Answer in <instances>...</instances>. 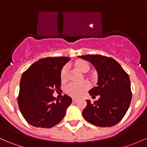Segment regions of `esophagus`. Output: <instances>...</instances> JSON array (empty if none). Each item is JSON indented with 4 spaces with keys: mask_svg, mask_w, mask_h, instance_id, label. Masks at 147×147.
<instances>
[{
    "mask_svg": "<svg viewBox=\"0 0 147 147\" xmlns=\"http://www.w3.org/2000/svg\"><path fill=\"white\" fill-rule=\"evenodd\" d=\"M72 102H73L74 103H75V102H78V99H76V98H72Z\"/></svg>",
    "mask_w": 147,
    "mask_h": 147,
    "instance_id": "obj_1",
    "label": "esophagus"
}]
</instances>
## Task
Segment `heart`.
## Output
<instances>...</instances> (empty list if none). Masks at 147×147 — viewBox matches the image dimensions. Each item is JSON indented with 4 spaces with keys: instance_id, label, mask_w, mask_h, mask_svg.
Returning a JSON list of instances; mask_svg holds the SVG:
<instances>
[{
    "instance_id": "1",
    "label": "heart",
    "mask_w": 147,
    "mask_h": 147,
    "mask_svg": "<svg viewBox=\"0 0 147 147\" xmlns=\"http://www.w3.org/2000/svg\"><path fill=\"white\" fill-rule=\"evenodd\" d=\"M77 68L81 71L82 72H86L90 69V66L86 62L79 61L77 62L76 64ZM67 72V67L65 66L62 69L61 73H60V78L62 80H65L66 79ZM90 84L87 81H84L82 82H73L69 84L67 87V92L69 94H70L72 97H78L82 96L87 89L90 88Z\"/></svg>"
}]
</instances>
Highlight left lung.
Returning a JSON list of instances; mask_svg holds the SVG:
<instances>
[{
  "label": "left lung",
  "instance_id": "obj_1",
  "mask_svg": "<svg viewBox=\"0 0 147 147\" xmlns=\"http://www.w3.org/2000/svg\"><path fill=\"white\" fill-rule=\"evenodd\" d=\"M78 57L89 61L98 75L97 86L89 91L92 97L100 99L92 104L87 100L82 116L88 122L100 127H112L121 121L131 100V82L128 74L112 57L87 55Z\"/></svg>",
  "mask_w": 147,
  "mask_h": 147
}]
</instances>
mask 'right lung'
I'll return each mask as SVG.
<instances>
[{"instance_id": "add662e5", "label": "right lung", "mask_w": 147, "mask_h": 147, "mask_svg": "<svg viewBox=\"0 0 147 147\" xmlns=\"http://www.w3.org/2000/svg\"><path fill=\"white\" fill-rule=\"evenodd\" d=\"M69 60L67 57L40 59L23 73L18 103L29 124L51 128L65 117L72 98L65 94L55 102L53 94L55 90H60L61 70Z\"/></svg>"}]
</instances>
